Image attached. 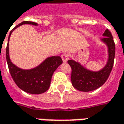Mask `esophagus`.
Instances as JSON below:
<instances>
[{
  "label": "esophagus",
  "instance_id": "1",
  "mask_svg": "<svg viewBox=\"0 0 124 124\" xmlns=\"http://www.w3.org/2000/svg\"><path fill=\"white\" fill-rule=\"evenodd\" d=\"M61 57H62L63 62L65 63V62H67L68 60H69V54L67 53H63L62 55H61Z\"/></svg>",
  "mask_w": 124,
  "mask_h": 124
}]
</instances>
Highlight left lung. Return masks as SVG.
<instances>
[{
    "instance_id": "obj_1",
    "label": "left lung",
    "mask_w": 124,
    "mask_h": 124,
    "mask_svg": "<svg viewBox=\"0 0 124 124\" xmlns=\"http://www.w3.org/2000/svg\"><path fill=\"white\" fill-rule=\"evenodd\" d=\"M100 39L106 45L108 59L104 67L98 71L87 69L79 62L70 60L68 64L72 68L71 81L74 87L81 92H91L97 89L105 83L111 72L115 57V44L110 31L107 29Z\"/></svg>"
}]
</instances>
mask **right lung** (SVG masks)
Returning <instances> with one entry per match:
<instances>
[{"label": "right lung", "mask_w": 124, "mask_h": 124, "mask_svg": "<svg viewBox=\"0 0 124 124\" xmlns=\"http://www.w3.org/2000/svg\"><path fill=\"white\" fill-rule=\"evenodd\" d=\"M25 24L35 26L38 25V23L34 22L23 21L10 31L6 47V60L11 77L17 86L29 94H39L45 92L49 89L52 74L57 67L62 64V60L60 57H50L46 58L38 66L30 70L21 69L11 62L9 55V40L10 35L15 29Z\"/></svg>", "instance_id": "add662e5"}]
</instances>
